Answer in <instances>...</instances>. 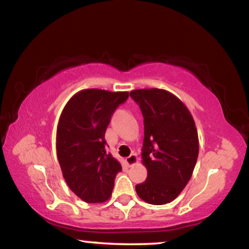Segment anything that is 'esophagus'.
I'll use <instances>...</instances> for the list:
<instances>
[{
    "label": "esophagus",
    "mask_w": 249,
    "mask_h": 249,
    "mask_svg": "<svg viewBox=\"0 0 249 249\" xmlns=\"http://www.w3.org/2000/svg\"><path fill=\"white\" fill-rule=\"evenodd\" d=\"M125 163H127L128 166H134L135 164H137V163H138L137 155L131 154L130 156H128V158L125 159Z\"/></svg>",
    "instance_id": "obj_1"
}]
</instances>
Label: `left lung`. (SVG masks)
<instances>
[{
  "label": "left lung",
  "mask_w": 249,
  "mask_h": 249,
  "mask_svg": "<svg viewBox=\"0 0 249 249\" xmlns=\"http://www.w3.org/2000/svg\"><path fill=\"white\" fill-rule=\"evenodd\" d=\"M144 117L142 163L147 179L136 186L144 202L164 205L182 192L198 158L199 142L188 107L165 89L144 88L130 91Z\"/></svg>",
  "instance_id": "8db88e82"
}]
</instances>
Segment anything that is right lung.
Here are the masks:
<instances>
[{
  "mask_svg": "<svg viewBox=\"0 0 249 249\" xmlns=\"http://www.w3.org/2000/svg\"><path fill=\"white\" fill-rule=\"evenodd\" d=\"M128 91L83 89L68 101L56 129V155L69 188L86 203L111 197L121 164L107 153L105 131Z\"/></svg>",
  "mask_w": 249,
  "mask_h": 249,
  "instance_id": "right-lung-1",
  "label": "right lung"
}]
</instances>
